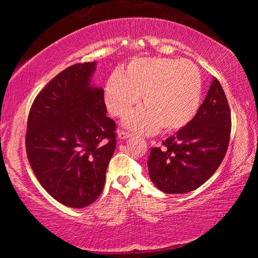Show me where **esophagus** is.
Listing matches in <instances>:
<instances>
[{
    "instance_id": "esophagus-1",
    "label": "esophagus",
    "mask_w": 258,
    "mask_h": 258,
    "mask_svg": "<svg viewBox=\"0 0 258 258\" xmlns=\"http://www.w3.org/2000/svg\"><path fill=\"white\" fill-rule=\"evenodd\" d=\"M131 137H133V134L127 132V131H124V130L118 131V138L119 139H127V138H131Z\"/></svg>"
}]
</instances>
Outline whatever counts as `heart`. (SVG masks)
I'll return each mask as SVG.
<instances>
[{
	"instance_id": "heart-1",
	"label": "heart",
	"mask_w": 258,
	"mask_h": 258,
	"mask_svg": "<svg viewBox=\"0 0 258 258\" xmlns=\"http://www.w3.org/2000/svg\"><path fill=\"white\" fill-rule=\"evenodd\" d=\"M104 102L113 116L127 115L142 95L145 108L125 119V126L150 133L159 126L174 132L197 113L202 98V77L191 61L158 56L137 58L115 73L104 85Z\"/></svg>"
}]
</instances>
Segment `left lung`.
<instances>
[{"mask_svg":"<svg viewBox=\"0 0 258 258\" xmlns=\"http://www.w3.org/2000/svg\"><path fill=\"white\" fill-rule=\"evenodd\" d=\"M231 111L225 93L214 78L208 93L189 124L152 148L149 176L165 194H185L204 184L228 150Z\"/></svg>","mask_w":258,"mask_h":258,"instance_id":"8db88e82","label":"left lung"}]
</instances>
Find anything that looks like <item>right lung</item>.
Wrapping results in <instances>:
<instances>
[{"label":"right lung","mask_w":258,"mask_h":258,"mask_svg":"<svg viewBox=\"0 0 258 258\" xmlns=\"http://www.w3.org/2000/svg\"><path fill=\"white\" fill-rule=\"evenodd\" d=\"M94 71L95 62H83L58 74L35 98L27 120L30 167L47 194L74 208L99 198L116 149L103 90L90 85Z\"/></svg>","instance_id":"right-lung-1"}]
</instances>
